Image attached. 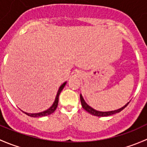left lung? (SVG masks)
I'll use <instances>...</instances> for the list:
<instances>
[{
    "label": "left lung",
    "mask_w": 147,
    "mask_h": 147,
    "mask_svg": "<svg viewBox=\"0 0 147 147\" xmlns=\"http://www.w3.org/2000/svg\"><path fill=\"white\" fill-rule=\"evenodd\" d=\"M80 101H81V104H82L83 109H85L87 112H89V113L91 114V115H94V116H97V117L110 116V115H115V114H116V113H119V112H121V110H123V109H124V108H125L126 107L129 105V102H128V103L126 104L124 107H122L120 108V109H117V110L109 111V112H100V111L95 110V109H93V108H92L90 106H89V105H87V104L85 102V101L84 100L82 94H80Z\"/></svg>",
    "instance_id": "8db88e82"
}]
</instances>
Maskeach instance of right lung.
I'll return each mask as SVG.
<instances>
[{
  "label": "right lung",
  "instance_id": "1",
  "mask_svg": "<svg viewBox=\"0 0 147 147\" xmlns=\"http://www.w3.org/2000/svg\"><path fill=\"white\" fill-rule=\"evenodd\" d=\"M66 83H67V82H65L61 86H60V88H59V90H58V92H57V95H56L55 100L54 103L53 104V105H52V106L50 107L48 109H47V110H45V111H43V112H39V113L31 114V113H27V112H24L26 115H27L28 116L32 117H40L47 116V115H51V114L53 113V112H55V110L57 109V105H58L59 95H60V92H61V91L63 90V89L64 88V87L65 86V84H66Z\"/></svg>",
  "mask_w": 147,
  "mask_h": 147
}]
</instances>
